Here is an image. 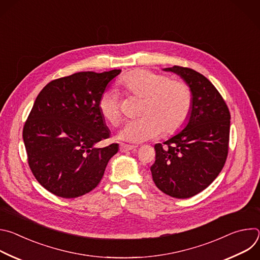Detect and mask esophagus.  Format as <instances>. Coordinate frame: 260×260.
Here are the masks:
<instances>
[{"label":"esophagus","mask_w":260,"mask_h":260,"mask_svg":"<svg viewBox=\"0 0 260 260\" xmlns=\"http://www.w3.org/2000/svg\"><path fill=\"white\" fill-rule=\"evenodd\" d=\"M135 149H136L135 146L125 145V144H121V145H120V151H121V152H127V151L135 150Z\"/></svg>","instance_id":"esophagus-1"}]
</instances>
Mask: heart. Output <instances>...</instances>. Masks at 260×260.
<instances>
[{"mask_svg":"<svg viewBox=\"0 0 260 260\" xmlns=\"http://www.w3.org/2000/svg\"><path fill=\"white\" fill-rule=\"evenodd\" d=\"M118 84L126 92L144 99L142 117L127 121L119 132V139L142 143L157 138L162 132L166 135L175 134L187 122L192 108V95L185 83L172 81L164 74L137 70L125 74ZM98 107L109 123L119 124L121 111L115 90L103 92Z\"/></svg>","mask_w":260,"mask_h":260,"instance_id":"obj_1","label":"heart"}]
</instances>
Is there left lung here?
Returning a JSON list of instances; mask_svg holds the SVG:
<instances>
[{
  "mask_svg": "<svg viewBox=\"0 0 260 260\" xmlns=\"http://www.w3.org/2000/svg\"><path fill=\"white\" fill-rule=\"evenodd\" d=\"M162 70L186 83L192 108L181 132L155 144V162L150 171L159 190L172 198L187 199L207 188L224 167L231 114L221 94L199 72L179 66Z\"/></svg>",
  "mask_w": 260,
  "mask_h": 260,
  "instance_id": "left-lung-1",
  "label": "left lung"
}]
</instances>
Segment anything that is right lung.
<instances>
[{
	"label": "right lung",
	"instance_id": "right-lung-1",
	"mask_svg": "<svg viewBox=\"0 0 260 260\" xmlns=\"http://www.w3.org/2000/svg\"><path fill=\"white\" fill-rule=\"evenodd\" d=\"M121 70L79 72L49 82L37 96L22 138L31 173L51 193L74 199L94 189L118 144L101 148L110 129L98 104Z\"/></svg>",
	"mask_w": 260,
	"mask_h": 260
}]
</instances>
